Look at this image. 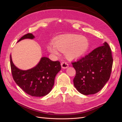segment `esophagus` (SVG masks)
<instances>
[{
  "label": "esophagus",
  "instance_id": "1",
  "mask_svg": "<svg viewBox=\"0 0 122 122\" xmlns=\"http://www.w3.org/2000/svg\"><path fill=\"white\" fill-rule=\"evenodd\" d=\"M61 66L62 68H64V69H66V68H68L69 67L68 64L67 63V62H66V61L62 62L61 64Z\"/></svg>",
  "mask_w": 122,
  "mask_h": 122
}]
</instances>
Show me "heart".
Returning <instances> with one entry per match:
<instances>
[{"label":"heart","instance_id":"b5f03b06","mask_svg":"<svg viewBox=\"0 0 122 122\" xmlns=\"http://www.w3.org/2000/svg\"><path fill=\"white\" fill-rule=\"evenodd\" d=\"M88 47L87 39L82 36L70 35L61 37L55 41L54 45L48 46L49 52L55 55L59 54L58 50L66 52L67 57L70 60L78 58L86 52Z\"/></svg>","mask_w":122,"mask_h":122}]
</instances>
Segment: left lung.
Instances as JSON below:
<instances>
[{
    "instance_id": "left-lung-1",
    "label": "left lung",
    "mask_w": 122,
    "mask_h": 122,
    "mask_svg": "<svg viewBox=\"0 0 122 122\" xmlns=\"http://www.w3.org/2000/svg\"><path fill=\"white\" fill-rule=\"evenodd\" d=\"M112 64L111 48L106 42L72 62L76 70L73 82L77 90L84 95L98 93L109 80Z\"/></svg>"
}]
</instances>
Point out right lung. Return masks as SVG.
Returning <instances> with one entry per match:
<instances>
[{
    "label": "right lung",
    "mask_w": 122,
    "mask_h": 122,
    "mask_svg": "<svg viewBox=\"0 0 122 122\" xmlns=\"http://www.w3.org/2000/svg\"><path fill=\"white\" fill-rule=\"evenodd\" d=\"M35 36L28 33L18 41L25 39H34ZM60 62L52 61L44 57L35 67L27 70H21L13 64L10 56V64L13 78L15 82L26 93L34 97H42L52 90L54 79L61 70Z\"/></svg>",
    "instance_id": "obj_1"
}]
</instances>
